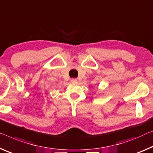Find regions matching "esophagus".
<instances>
[{"instance_id":"1","label":"esophagus","mask_w":153,"mask_h":153,"mask_svg":"<svg viewBox=\"0 0 153 153\" xmlns=\"http://www.w3.org/2000/svg\"><path fill=\"white\" fill-rule=\"evenodd\" d=\"M71 82L72 83H76L77 82V79H71Z\"/></svg>"}]
</instances>
